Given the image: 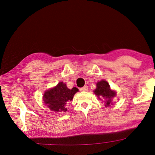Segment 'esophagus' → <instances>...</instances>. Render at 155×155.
Returning <instances> with one entry per match:
<instances>
[{"instance_id": "esophagus-1", "label": "esophagus", "mask_w": 155, "mask_h": 155, "mask_svg": "<svg viewBox=\"0 0 155 155\" xmlns=\"http://www.w3.org/2000/svg\"><path fill=\"white\" fill-rule=\"evenodd\" d=\"M87 89H88V87H87V85H85L84 87H81V88L80 89V90H81V91H87Z\"/></svg>"}]
</instances>
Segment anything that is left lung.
<instances>
[{
    "label": "left lung",
    "mask_w": 155,
    "mask_h": 155,
    "mask_svg": "<svg viewBox=\"0 0 155 155\" xmlns=\"http://www.w3.org/2000/svg\"><path fill=\"white\" fill-rule=\"evenodd\" d=\"M94 93L100 100L104 99L106 100V107L112 104V99L116 96V92L110 89L108 83L104 80L97 83Z\"/></svg>",
    "instance_id": "left-lung-1"
}]
</instances>
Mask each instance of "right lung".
<instances>
[{"label": "right lung", "instance_id": "obj_1", "mask_svg": "<svg viewBox=\"0 0 155 155\" xmlns=\"http://www.w3.org/2000/svg\"><path fill=\"white\" fill-rule=\"evenodd\" d=\"M78 91L77 87L68 89L63 82H60L53 88L47 90L43 95L44 103L51 110L57 112L67 111L66 105L73 99L74 95Z\"/></svg>", "mask_w": 155, "mask_h": 155}]
</instances>
